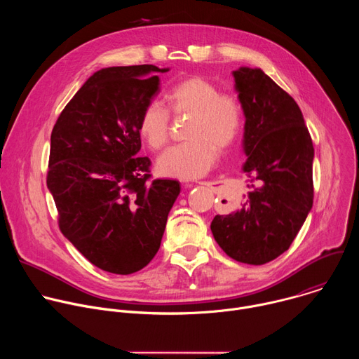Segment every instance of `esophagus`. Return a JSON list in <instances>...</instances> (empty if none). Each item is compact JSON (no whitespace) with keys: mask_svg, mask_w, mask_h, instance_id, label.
I'll use <instances>...</instances> for the list:
<instances>
[{"mask_svg":"<svg viewBox=\"0 0 359 359\" xmlns=\"http://www.w3.org/2000/svg\"><path fill=\"white\" fill-rule=\"evenodd\" d=\"M198 184H204V186H210V182H198Z\"/></svg>","mask_w":359,"mask_h":359,"instance_id":"34e87169","label":"esophagus"}]
</instances>
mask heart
Wrapping results in <instances>:
<instances>
[{"mask_svg": "<svg viewBox=\"0 0 359 359\" xmlns=\"http://www.w3.org/2000/svg\"><path fill=\"white\" fill-rule=\"evenodd\" d=\"M166 108L149 102L142 109L137 132L153 150L163 149L170 139L172 119L190 116L184 136L189 139L168 149L158 161L162 175L197 179L206 175L219 156V149L233 144L243 126V105L230 92H219L212 81L191 75L175 82L163 95Z\"/></svg>", "mask_w": 359, "mask_h": 359, "instance_id": "b5f03b06", "label": "heart"}]
</instances>
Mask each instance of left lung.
Returning <instances> with one entry per match:
<instances>
[{"instance_id": "left-lung-1", "label": "left lung", "mask_w": 359, "mask_h": 359, "mask_svg": "<svg viewBox=\"0 0 359 359\" xmlns=\"http://www.w3.org/2000/svg\"><path fill=\"white\" fill-rule=\"evenodd\" d=\"M245 115L248 198L231 215H217L212 233L236 262L262 266L294 241L313 208L314 146L297 102L262 69L233 72Z\"/></svg>"}]
</instances>
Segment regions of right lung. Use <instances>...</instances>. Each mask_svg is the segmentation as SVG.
I'll list each match as a JSON object with an SVG mask.
<instances>
[{"label":"right lung","mask_w":359,"mask_h":359,"mask_svg":"<svg viewBox=\"0 0 359 359\" xmlns=\"http://www.w3.org/2000/svg\"><path fill=\"white\" fill-rule=\"evenodd\" d=\"M155 65L95 72L50 133L46 184L62 234L93 266L132 274L155 257L180 183L151 180L137 156L142 109L159 90Z\"/></svg>","instance_id":"add662e5"}]
</instances>
